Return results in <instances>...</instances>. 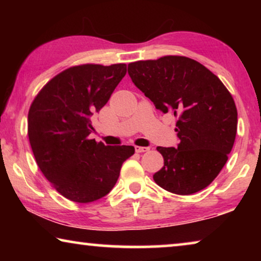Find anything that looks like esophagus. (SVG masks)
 <instances>
[{"label": "esophagus", "mask_w": 261, "mask_h": 261, "mask_svg": "<svg viewBox=\"0 0 261 261\" xmlns=\"http://www.w3.org/2000/svg\"><path fill=\"white\" fill-rule=\"evenodd\" d=\"M147 151H149L148 147H141V146H135V152L144 153V152H147Z\"/></svg>", "instance_id": "34e87169"}]
</instances>
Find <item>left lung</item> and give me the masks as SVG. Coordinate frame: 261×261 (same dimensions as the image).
I'll use <instances>...</instances> for the list:
<instances>
[{
    "instance_id": "obj_1",
    "label": "left lung",
    "mask_w": 261,
    "mask_h": 261,
    "mask_svg": "<svg viewBox=\"0 0 261 261\" xmlns=\"http://www.w3.org/2000/svg\"><path fill=\"white\" fill-rule=\"evenodd\" d=\"M128 74L156 109L178 117L179 144L156 147L164 167L153 179L177 195L208 187L227 163L237 135L238 112L229 91L212 71L187 57L130 63Z\"/></svg>"
}]
</instances>
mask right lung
Instances as JSON below:
<instances>
[{
    "instance_id": "1",
    "label": "right lung",
    "mask_w": 261,
    "mask_h": 261,
    "mask_svg": "<svg viewBox=\"0 0 261 261\" xmlns=\"http://www.w3.org/2000/svg\"><path fill=\"white\" fill-rule=\"evenodd\" d=\"M127 72L126 64H87L52 78L32 103L28 138L37 164L56 190L70 201L105 197L116 184L133 146H106L89 139L91 116L108 102Z\"/></svg>"
}]
</instances>
